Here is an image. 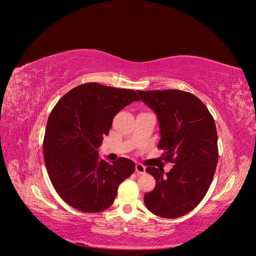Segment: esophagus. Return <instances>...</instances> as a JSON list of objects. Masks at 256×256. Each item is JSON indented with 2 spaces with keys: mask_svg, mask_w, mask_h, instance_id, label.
<instances>
[{
  "mask_svg": "<svg viewBox=\"0 0 256 256\" xmlns=\"http://www.w3.org/2000/svg\"><path fill=\"white\" fill-rule=\"evenodd\" d=\"M136 172H137V174H145L146 173V167H144L141 164H136Z\"/></svg>",
  "mask_w": 256,
  "mask_h": 256,
  "instance_id": "esophagus-1",
  "label": "esophagus"
}]
</instances>
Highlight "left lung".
<instances>
[{
	"label": "left lung",
	"mask_w": 256,
	"mask_h": 256,
	"mask_svg": "<svg viewBox=\"0 0 256 256\" xmlns=\"http://www.w3.org/2000/svg\"><path fill=\"white\" fill-rule=\"evenodd\" d=\"M142 102L156 113L160 126L158 148L173 163L169 172L147 167L154 189L144 195L152 214L178 218L195 208L206 196L218 163V136L208 108L192 93L182 90H138Z\"/></svg>",
	"instance_id": "obj_1"
}]
</instances>
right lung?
<instances>
[{
  "label": "right lung",
  "mask_w": 256,
  "mask_h": 256,
  "mask_svg": "<svg viewBox=\"0 0 256 256\" xmlns=\"http://www.w3.org/2000/svg\"><path fill=\"white\" fill-rule=\"evenodd\" d=\"M139 100L134 90L88 83L67 92L52 110L44 140V163L67 204L84 212L112 206L118 186L135 171V163L126 158L108 163L98 148L115 115Z\"/></svg>",
  "instance_id": "right-lung-1"
}]
</instances>
